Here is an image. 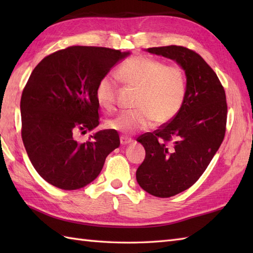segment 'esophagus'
<instances>
[{"mask_svg":"<svg viewBox=\"0 0 253 253\" xmlns=\"http://www.w3.org/2000/svg\"><path fill=\"white\" fill-rule=\"evenodd\" d=\"M130 143H132V140L130 138L125 137V136L121 137V144H122V146H127V144H130Z\"/></svg>","mask_w":253,"mask_h":253,"instance_id":"34e87169","label":"esophagus"}]
</instances>
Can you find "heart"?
I'll return each mask as SVG.
<instances>
[{
    "mask_svg": "<svg viewBox=\"0 0 253 253\" xmlns=\"http://www.w3.org/2000/svg\"><path fill=\"white\" fill-rule=\"evenodd\" d=\"M124 83L138 89L133 111L121 112L110 118L105 126L111 130L131 135L158 124L168 123L177 115L186 95L185 74L177 66H165L154 58L135 55L118 69ZM116 84L111 75L100 79L95 88V99L101 107L110 111L115 104Z\"/></svg>",
    "mask_w": 253,
    "mask_h": 253,
    "instance_id": "heart-1",
    "label": "heart"
}]
</instances>
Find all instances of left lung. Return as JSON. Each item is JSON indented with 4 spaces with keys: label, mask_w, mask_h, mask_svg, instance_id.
Instances as JSON below:
<instances>
[{
    "label": "left lung",
    "mask_w": 253,
    "mask_h": 253,
    "mask_svg": "<svg viewBox=\"0 0 253 253\" xmlns=\"http://www.w3.org/2000/svg\"><path fill=\"white\" fill-rule=\"evenodd\" d=\"M146 51L176 62L186 75V95L177 115L137 140L146 150L136 171L139 186L169 198L195 184L217 152L225 136L226 95L216 74L196 52L177 45Z\"/></svg>",
    "instance_id": "1"
}]
</instances>
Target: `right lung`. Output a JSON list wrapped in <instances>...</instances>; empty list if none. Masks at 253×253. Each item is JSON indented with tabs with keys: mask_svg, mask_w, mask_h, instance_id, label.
Wrapping results in <instances>:
<instances>
[{
	"mask_svg": "<svg viewBox=\"0 0 253 253\" xmlns=\"http://www.w3.org/2000/svg\"><path fill=\"white\" fill-rule=\"evenodd\" d=\"M130 52L69 46L44 57L32 71L21 94V138L42 178L64 190L93 181L105 159L120 147L115 130H100L78 142L75 132L99 125L95 88Z\"/></svg>",
	"mask_w": 253,
	"mask_h": 253,
	"instance_id": "right-lung-1",
	"label": "right lung"
}]
</instances>
